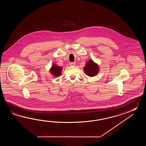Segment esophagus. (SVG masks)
<instances>
[{
  "mask_svg": "<svg viewBox=\"0 0 146 146\" xmlns=\"http://www.w3.org/2000/svg\"><path fill=\"white\" fill-rule=\"evenodd\" d=\"M76 64V63L74 62H69V65L70 66H74Z\"/></svg>",
  "mask_w": 146,
  "mask_h": 146,
  "instance_id": "esophagus-1",
  "label": "esophagus"
}]
</instances>
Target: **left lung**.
<instances>
[{
  "label": "left lung",
  "instance_id": "left-lung-1",
  "mask_svg": "<svg viewBox=\"0 0 146 146\" xmlns=\"http://www.w3.org/2000/svg\"><path fill=\"white\" fill-rule=\"evenodd\" d=\"M85 74L89 77H93L98 74L99 71L98 65L93 62L92 60H89L87 62L84 68Z\"/></svg>",
  "mask_w": 146,
  "mask_h": 146
}]
</instances>
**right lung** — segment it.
<instances>
[{
	"label": "right lung",
	"mask_w": 146,
	"mask_h": 146,
	"mask_svg": "<svg viewBox=\"0 0 146 146\" xmlns=\"http://www.w3.org/2000/svg\"><path fill=\"white\" fill-rule=\"evenodd\" d=\"M62 67L54 64L52 66V68L50 69V72L52 74H53V76L58 77L62 74Z\"/></svg>",
	"instance_id": "1"
}]
</instances>
